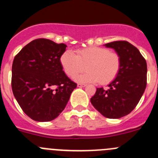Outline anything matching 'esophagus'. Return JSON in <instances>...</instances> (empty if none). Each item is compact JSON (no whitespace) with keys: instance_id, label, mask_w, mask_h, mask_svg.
<instances>
[{"instance_id":"1","label":"esophagus","mask_w":158,"mask_h":158,"mask_svg":"<svg viewBox=\"0 0 158 158\" xmlns=\"http://www.w3.org/2000/svg\"><path fill=\"white\" fill-rule=\"evenodd\" d=\"M77 87L79 88H85L86 87V85H85V84H77Z\"/></svg>"}]
</instances>
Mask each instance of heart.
I'll return each instance as SVG.
<instances>
[{"label":"heart","instance_id":"1","mask_svg":"<svg viewBox=\"0 0 158 158\" xmlns=\"http://www.w3.org/2000/svg\"><path fill=\"white\" fill-rule=\"evenodd\" d=\"M64 71L69 77H74L85 69L87 72L76 77L81 83L100 82L107 85L112 81L120 69L121 59L116 52L104 47H90L62 54L60 58Z\"/></svg>","mask_w":158,"mask_h":158}]
</instances>
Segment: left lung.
Wrapping results in <instances>:
<instances>
[{
  "label": "left lung",
  "mask_w": 158,
  "mask_h": 158,
  "mask_svg": "<svg viewBox=\"0 0 158 158\" xmlns=\"http://www.w3.org/2000/svg\"><path fill=\"white\" fill-rule=\"evenodd\" d=\"M104 46L119 55L120 69L107 89H96L90 101L106 118H119L135 109L144 93L147 65L140 51L128 42L115 41Z\"/></svg>",
  "instance_id": "8db88e82"
}]
</instances>
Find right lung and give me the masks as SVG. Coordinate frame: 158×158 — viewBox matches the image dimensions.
Here are the masks:
<instances>
[{
  "instance_id": "1",
  "label": "right lung",
  "mask_w": 158,
  "mask_h": 158,
  "mask_svg": "<svg viewBox=\"0 0 158 158\" xmlns=\"http://www.w3.org/2000/svg\"><path fill=\"white\" fill-rule=\"evenodd\" d=\"M66 47L64 43L38 39L14 58L12 93L25 114L33 120L48 122L56 118L76 89L77 84L65 75L60 62Z\"/></svg>"
}]
</instances>
